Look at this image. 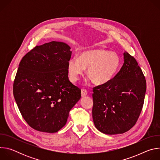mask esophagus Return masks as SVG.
<instances>
[{
	"label": "esophagus",
	"instance_id": "obj_1",
	"mask_svg": "<svg viewBox=\"0 0 160 160\" xmlns=\"http://www.w3.org/2000/svg\"><path fill=\"white\" fill-rule=\"evenodd\" d=\"M81 94H82V97H85L87 95V91L86 89L85 88H82V92H81Z\"/></svg>",
	"mask_w": 160,
	"mask_h": 160
}]
</instances>
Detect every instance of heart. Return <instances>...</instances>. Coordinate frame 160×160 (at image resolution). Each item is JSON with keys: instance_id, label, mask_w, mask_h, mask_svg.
Listing matches in <instances>:
<instances>
[{"instance_id": "obj_1", "label": "heart", "mask_w": 160, "mask_h": 160, "mask_svg": "<svg viewBox=\"0 0 160 160\" xmlns=\"http://www.w3.org/2000/svg\"><path fill=\"white\" fill-rule=\"evenodd\" d=\"M121 59L115 52L104 49L84 51L79 57L71 58L68 62V73L70 80L76 82L87 68L90 80L97 85L109 83L115 77L121 66Z\"/></svg>"}]
</instances>
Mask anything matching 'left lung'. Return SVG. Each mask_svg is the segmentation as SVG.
I'll use <instances>...</instances> for the list:
<instances>
[{
	"mask_svg": "<svg viewBox=\"0 0 160 160\" xmlns=\"http://www.w3.org/2000/svg\"><path fill=\"white\" fill-rule=\"evenodd\" d=\"M123 55V64L113 79L93 88V121L105 134L128 131L138 121L144 104L145 77L135 59L127 52Z\"/></svg>",
	"mask_w": 160,
	"mask_h": 160,
	"instance_id": "1",
	"label": "left lung"
}]
</instances>
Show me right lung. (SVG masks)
Instances as JSON below:
<instances>
[{"instance_id": "right-lung-1", "label": "right lung", "mask_w": 160, "mask_h": 160, "mask_svg": "<svg viewBox=\"0 0 160 160\" xmlns=\"http://www.w3.org/2000/svg\"><path fill=\"white\" fill-rule=\"evenodd\" d=\"M70 47L52 41L37 45L22 58L13 83L21 115L33 129L54 133L66 123L81 98V89L68 78Z\"/></svg>"}]
</instances>
